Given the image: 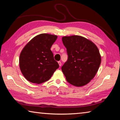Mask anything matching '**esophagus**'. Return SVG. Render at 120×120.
Returning <instances> with one entry per match:
<instances>
[{
	"label": "esophagus",
	"mask_w": 120,
	"mask_h": 120,
	"mask_svg": "<svg viewBox=\"0 0 120 120\" xmlns=\"http://www.w3.org/2000/svg\"><path fill=\"white\" fill-rule=\"evenodd\" d=\"M58 64H59V66H61V61H58Z\"/></svg>",
	"instance_id": "esophagus-1"
}]
</instances>
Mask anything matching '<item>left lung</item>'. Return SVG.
Returning a JSON list of instances; mask_svg holds the SVG:
<instances>
[{"mask_svg":"<svg viewBox=\"0 0 120 120\" xmlns=\"http://www.w3.org/2000/svg\"><path fill=\"white\" fill-rule=\"evenodd\" d=\"M62 40L68 54L61 67L66 80L75 86H84L93 79L101 64L98 48L92 41L78 35L64 36Z\"/></svg>","mask_w":120,"mask_h":120,"instance_id":"8db88e82","label":"left lung"}]
</instances>
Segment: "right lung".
Masks as SVG:
<instances>
[{"label":"right lung","instance_id":"right-lung-1","mask_svg":"<svg viewBox=\"0 0 120 120\" xmlns=\"http://www.w3.org/2000/svg\"><path fill=\"white\" fill-rule=\"evenodd\" d=\"M56 38V35L40 34L32 38L22 50L19 67L28 81L38 84L45 82L59 67L50 49Z\"/></svg>","mask_w":120,"mask_h":120}]
</instances>
